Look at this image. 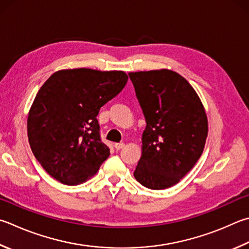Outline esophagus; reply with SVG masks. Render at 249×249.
Wrapping results in <instances>:
<instances>
[{
	"label": "esophagus",
	"instance_id": "1",
	"mask_svg": "<svg viewBox=\"0 0 249 249\" xmlns=\"http://www.w3.org/2000/svg\"><path fill=\"white\" fill-rule=\"evenodd\" d=\"M114 147L116 150H121L122 148L125 147V143L124 142H116V143H114Z\"/></svg>",
	"mask_w": 249,
	"mask_h": 249
}]
</instances>
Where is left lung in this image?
I'll return each instance as SVG.
<instances>
[{"mask_svg":"<svg viewBox=\"0 0 249 249\" xmlns=\"http://www.w3.org/2000/svg\"><path fill=\"white\" fill-rule=\"evenodd\" d=\"M128 75L147 123L134 176L147 188H169L201 156L208 135L205 107L188 81L173 71Z\"/></svg>","mask_w":249,"mask_h":249,"instance_id":"obj_1","label":"left lung"}]
</instances>
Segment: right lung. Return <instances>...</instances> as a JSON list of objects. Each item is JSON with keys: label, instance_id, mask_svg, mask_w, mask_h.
<instances>
[{"label": "right lung", "instance_id": "right-lung-1", "mask_svg": "<svg viewBox=\"0 0 249 249\" xmlns=\"http://www.w3.org/2000/svg\"><path fill=\"white\" fill-rule=\"evenodd\" d=\"M127 80L122 71L75 69L55 71L42 85L27 132L34 156L53 178L81 184L107 159L110 149L101 142L97 115Z\"/></svg>", "mask_w": 249, "mask_h": 249}]
</instances>
